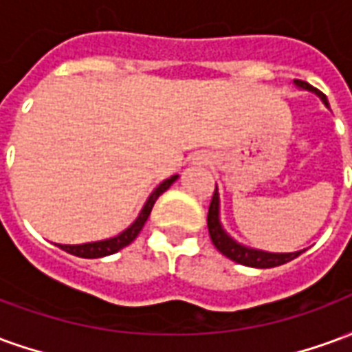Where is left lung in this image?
<instances>
[{"mask_svg":"<svg viewBox=\"0 0 352 352\" xmlns=\"http://www.w3.org/2000/svg\"><path fill=\"white\" fill-rule=\"evenodd\" d=\"M296 85L318 94L320 100L328 105V100H326L324 94L318 92L317 88L311 87L309 82H305V80H296ZM207 228H209V236H211V241H213V245L217 247V251H221L226 258L234 260L237 264L249 265V267H275V265L287 264V262L298 258V256L302 254V251L288 252V254H273V252L247 249L243 245L236 243V241L222 230L221 222H219V194H217V190L213 192L211 206H209V213H207Z\"/></svg>","mask_w":352,"mask_h":352,"instance_id":"8db88e82","label":"left lung"}]
</instances>
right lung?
Here are the masks:
<instances>
[{
    "label": "right lung",
    "instance_id": "right-lung-1",
    "mask_svg": "<svg viewBox=\"0 0 352 352\" xmlns=\"http://www.w3.org/2000/svg\"><path fill=\"white\" fill-rule=\"evenodd\" d=\"M177 181V175L169 177L166 179L164 183L156 188V190L151 194V198L146 199L145 207H143V211L139 213V217L135 219V222L131 224L130 228L124 230L120 236L111 237V239H105V241H96V243H85V245H58L62 251L69 252V254H75V256H79V258H101V256H109V254H115L120 249H124L126 245H130L135 237L139 236V232L141 228L145 226L146 219H148V214L153 211V206L156 204V199L160 198V194L168 190L171 184Z\"/></svg>",
    "mask_w": 352,
    "mask_h": 352
}]
</instances>
